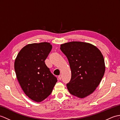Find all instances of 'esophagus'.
I'll use <instances>...</instances> for the list:
<instances>
[{
	"mask_svg": "<svg viewBox=\"0 0 120 120\" xmlns=\"http://www.w3.org/2000/svg\"><path fill=\"white\" fill-rule=\"evenodd\" d=\"M58 79H59L60 80H61V79H62V75H60L59 76H58Z\"/></svg>",
	"mask_w": 120,
	"mask_h": 120,
	"instance_id": "esophagus-1",
	"label": "esophagus"
}]
</instances>
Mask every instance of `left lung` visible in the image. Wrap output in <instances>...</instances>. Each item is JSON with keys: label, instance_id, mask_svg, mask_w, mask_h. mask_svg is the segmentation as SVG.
<instances>
[{"label": "left lung", "instance_id": "obj_1", "mask_svg": "<svg viewBox=\"0 0 120 120\" xmlns=\"http://www.w3.org/2000/svg\"><path fill=\"white\" fill-rule=\"evenodd\" d=\"M60 49L68 58L71 69L67 88L70 94L79 98L90 95L103 77L105 65L101 51L89 43L72 41L61 44Z\"/></svg>", "mask_w": 120, "mask_h": 120}]
</instances>
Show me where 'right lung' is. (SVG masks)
Segmentation results:
<instances>
[{
	"label": "right lung",
	"mask_w": 120,
	"mask_h": 120,
	"mask_svg": "<svg viewBox=\"0 0 120 120\" xmlns=\"http://www.w3.org/2000/svg\"><path fill=\"white\" fill-rule=\"evenodd\" d=\"M52 49L51 43L45 42L29 44L20 50L15 60L19 84L25 94L35 102L45 99L57 82L44 61Z\"/></svg>",
	"instance_id": "1"
}]
</instances>
